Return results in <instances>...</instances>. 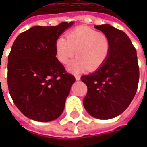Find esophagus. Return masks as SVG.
Wrapping results in <instances>:
<instances>
[{"label":"esophagus","instance_id":"obj_1","mask_svg":"<svg viewBox=\"0 0 147 147\" xmlns=\"http://www.w3.org/2000/svg\"><path fill=\"white\" fill-rule=\"evenodd\" d=\"M76 79L77 81L80 80V79H81V76H79V75H76Z\"/></svg>","mask_w":147,"mask_h":147}]
</instances>
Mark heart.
Instances as JSON below:
<instances>
[{"label":"heart","mask_w":147,"mask_h":147,"mask_svg":"<svg viewBox=\"0 0 147 147\" xmlns=\"http://www.w3.org/2000/svg\"><path fill=\"white\" fill-rule=\"evenodd\" d=\"M111 43L105 33L87 26H79L61 36L55 42L56 58L62 64H67L78 55L69 65L74 73L88 69L94 71L102 66L110 53Z\"/></svg>","instance_id":"heart-1"}]
</instances>
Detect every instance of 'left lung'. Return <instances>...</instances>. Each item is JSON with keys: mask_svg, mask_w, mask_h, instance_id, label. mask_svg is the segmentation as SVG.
Masks as SVG:
<instances>
[{"mask_svg": "<svg viewBox=\"0 0 147 147\" xmlns=\"http://www.w3.org/2000/svg\"><path fill=\"white\" fill-rule=\"evenodd\" d=\"M94 28L108 37L111 49L102 66L94 73L81 77L88 87L83 105L92 116L107 120L124 111L134 98L139 65L136 49L123 31L108 24Z\"/></svg>", "mask_w": 147, "mask_h": 147, "instance_id": "1", "label": "left lung"}]
</instances>
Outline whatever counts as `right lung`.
Returning <instances> with one entry per match:
<instances>
[{
    "mask_svg": "<svg viewBox=\"0 0 147 147\" xmlns=\"http://www.w3.org/2000/svg\"><path fill=\"white\" fill-rule=\"evenodd\" d=\"M72 24L33 26L13 43L8 55V89L17 108L32 120L53 121L64 110L76 78L57 59L55 42Z\"/></svg>",
    "mask_w": 147,
    "mask_h": 147,
    "instance_id": "1",
    "label": "right lung"
}]
</instances>
